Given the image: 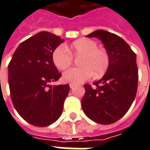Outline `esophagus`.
I'll list each match as a JSON object with an SVG mask.
<instances>
[{"instance_id":"esophagus-1","label":"esophagus","mask_w":150,"mask_h":150,"mask_svg":"<svg viewBox=\"0 0 150 150\" xmlns=\"http://www.w3.org/2000/svg\"><path fill=\"white\" fill-rule=\"evenodd\" d=\"M74 86H75V84H69V88H73Z\"/></svg>"}]
</instances>
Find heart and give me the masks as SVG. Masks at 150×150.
I'll return each mask as SVG.
<instances>
[{"label": "heart", "mask_w": 150, "mask_h": 150, "mask_svg": "<svg viewBox=\"0 0 150 150\" xmlns=\"http://www.w3.org/2000/svg\"><path fill=\"white\" fill-rule=\"evenodd\" d=\"M67 49L60 46L53 51L52 60L54 66L64 70L70 66L73 55L80 56L79 67L69 69L62 75L64 81L79 84L95 76L103 75L109 66V57L104 50L98 48L96 42L90 39H80L74 41Z\"/></svg>", "instance_id": "b5f03b06"}]
</instances>
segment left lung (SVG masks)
<instances>
[{
  "mask_svg": "<svg viewBox=\"0 0 150 150\" xmlns=\"http://www.w3.org/2000/svg\"><path fill=\"white\" fill-rule=\"evenodd\" d=\"M87 37L100 39L108 54L109 66L92 87L84 85L82 109L92 121L111 124L127 113L134 100L138 81L136 54L121 37L109 31L96 30Z\"/></svg>",
  "mask_w": 150,
  "mask_h": 150,
  "instance_id": "8db88e82",
  "label": "left lung"
}]
</instances>
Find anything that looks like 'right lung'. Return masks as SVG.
I'll use <instances>...</instances> for the list:
<instances>
[{
    "label": "right lung",
    "instance_id": "1",
    "mask_svg": "<svg viewBox=\"0 0 150 150\" xmlns=\"http://www.w3.org/2000/svg\"><path fill=\"white\" fill-rule=\"evenodd\" d=\"M63 42L50 32H39L19 45L8 64L12 103L20 116L36 127L58 120L69 92V84L50 85L62 76L52 54Z\"/></svg>",
    "mask_w": 150,
    "mask_h": 150
}]
</instances>
